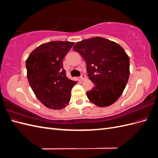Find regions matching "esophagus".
<instances>
[{
  "label": "esophagus",
  "mask_w": 158,
  "mask_h": 158,
  "mask_svg": "<svg viewBox=\"0 0 158 158\" xmlns=\"http://www.w3.org/2000/svg\"><path fill=\"white\" fill-rule=\"evenodd\" d=\"M80 79H81V80H82V81L85 80V79H86V75L84 74H82L80 76Z\"/></svg>",
  "instance_id": "obj_1"
}]
</instances>
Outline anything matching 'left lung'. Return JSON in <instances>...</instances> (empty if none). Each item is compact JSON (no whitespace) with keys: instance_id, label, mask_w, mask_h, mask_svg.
Listing matches in <instances>:
<instances>
[{"instance_id":"obj_1","label":"left lung","mask_w":158,"mask_h":158,"mask_svg":"<svg viewBox=\"0 0 158 158\" xmlns=\"http://www.w3.org/2000/svg\"><path fill=\"white\" fill-rule=\"evenodd\" d=\"M73 49L85 60L88 76L94 84L86 92L89 101L101 107L114 103L123 94L130 74L125 50L117 43L99 37L79 41Z\"/></svg>"}]
</instances>
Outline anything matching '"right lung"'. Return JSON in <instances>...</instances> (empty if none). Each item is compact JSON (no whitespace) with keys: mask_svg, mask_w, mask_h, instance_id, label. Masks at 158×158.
I'll return each instance as SVG.
<instances>
[{"mask_svg":"<svg viewBox=\"0 0 158 158\" xmlns=\"http://www.w3.org/2000/svg\"><path fill=\"white\" fill-rule=\"evenodd\" d=\"M74 44L55 41L38 46L26 60L27 80L37 99L45 106L61 109L70 99L71 89L76 82L66 77L64 57Z\"/></svg>","mask_w":158,"mask_h":158,"instance_id":"add662e5","label":"right lung"}]
</instances>
